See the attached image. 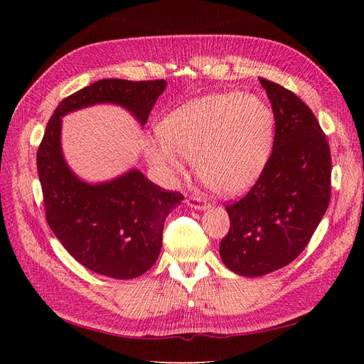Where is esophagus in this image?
<instances>
[{
	"instance_id": "34e87169",
	"label": "esophagus",
	"mask_w": 364,
	"mask_h": 364,
	"mask_svg": "<svg viewBox=\"0 0 364 364\" xmlns=\"http://www.w3.org/2000/svg\"><path fill=\"white\" fill-rule=\"evenodd\" d=\"M185 202L188 203L191 208L199 209V211H205V209L208 208L206 200L203 199V197H200V196H190V197H186Z\"/></svg>"
}]
</instances>
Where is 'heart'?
<instances>
[{"mask_svg": "<svg viewBox=\"0 0 364 364\" xmlns=\"http://www.w3.org/2000/svg\"><path fill=\"white\" fill-rule=\"evenodd\" d=\"M269 103L241 92L214 94L176 107L162 119L161 139L147 144V158L162 178L185 173L194 158L202 181L222 196H240L258 181L273 146Z\"/></svg>", "mask_w": 364, "mask_h": 364, "instance_id": "1", "label": "heart"}]
</instances>
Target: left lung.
Masks as SVG:
<instances>
[{"instance_id": "left-lung-1", "label": "left lung", "mask_w": 364, "mask_h": 364, "mask_svg": "<svg viewBox=\"0 0 364 364\" xmlns=\"http://www.w3.org/2000/svg\"><path fill=\"white\" fill-rule=\"evenodd\" d=\"M272 103V155L243 199L226 206L230 228L220 243L225 266L257 278L301 255L331 197V153L321 124L299 97L259 79Z\"/></svg>"}]
</instances>
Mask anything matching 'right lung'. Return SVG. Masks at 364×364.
<instances>
[{
	"instance_id": "obj_1",
	"label": "right lung",
	"mask_w": 364,
	"mask_h": 364,
	"mask_svg": "<svg viewBox=\"0 0 364 364\" xmlns=\"http://www.w3.org/2000/svg\"><path fill=\"white\" fill-rule=\"evenodd\" d=\"M165 87V80L121 79L86 86L60 102L38 150V174L53 234L75 261L109 278H138L156 262L165 218L183 196L161 188L136 168L107 182L82 181L63 158L62 117L111 103L127 109L144 126Z\"/></svg>"
}]
</instances>
